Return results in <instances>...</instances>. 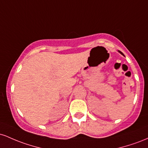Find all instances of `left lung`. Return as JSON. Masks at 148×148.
<instances>
[{
  "instance_id": "left-lung-1",
  "label": "left lung",
  "mask_w": 148,
  "mask_h": 148,
  "mask_svg": "<svg viewBox=\"0 0 148 148\" xmlns=\"http://www.w3.org/2000/svg\"><path fill=\"white\" fill-rule=\"evenodd\" d=\"M118 51L119 53H120V54H122V55H123V56H124V54H123V53H122L121 51Z\"/></svg>"
}]
</instances>
